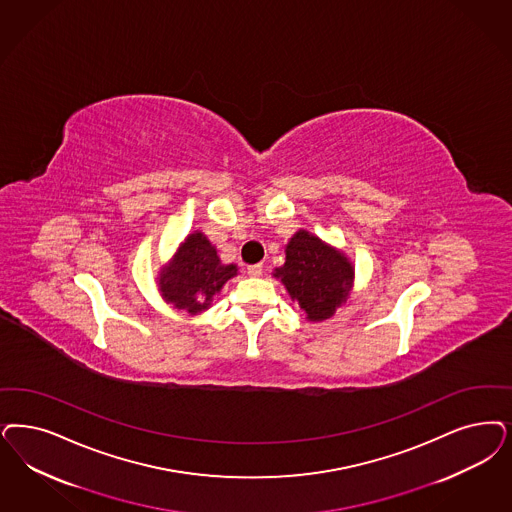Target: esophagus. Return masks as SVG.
<instances>
[{
  "instance_id": "34e87169",
  "label": "esophagus",
  "mask_w": 512,
  "mask_h": 512,
  "mask_svg": "<svg viewBox=\"0 0 512 512\" xmlns=\"http://www.w3.org/2000/svg\"><path fill=\"white\" fill-rule=\"evenodd\" d=\"M247 274H249L251 278H259V276L263 274V265L247 266Z\"/></svg>"
}]
</instances>
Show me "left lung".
Here are the masks:
<instances>
[{"mask_svg":"<svg viewBox=\"0 0 512 512\" xmlns=\"http://www.w3.org/2000/svg\"><path fill=\"white\" fill-rule=\"evenodd\" d=\"M272 276L282 282L306 319L316 323L333 318L350 299L355 266L344 251L299 229L285 246V263L274 268Z\"/></svg>","mask_w":512,"mask_h":512,"instance_id":"obj_1","label":"left lung"}]
</instances>
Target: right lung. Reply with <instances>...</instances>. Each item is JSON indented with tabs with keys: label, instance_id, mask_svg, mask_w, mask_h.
Segmentation results:
<instances>
[{
	"label": "right lung",
	"instance_id": "right-lung-1",
	"mask_svg": "<svg viewBox=\"0 0 512 512\" xmlns=\"http://www.w3.org/2000/svg\"><path fill=\"white\" fill-rule=\"evenodd\" d=\"M238 266L221 263L217 249L202 230H194L177 246L172 259L162 265L157 285L160 297L189 316H198L212 306L215 295Z\"/></svg>",
	"mask_w": 512,
	"mask_h": 512
}]
</instances>
